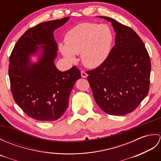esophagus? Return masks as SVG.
Returning <instances> with one entry per match:
<instances>
[{"mask_svg": "<svg viewBox=\"0 0 161 161\" xmlns=\"http://www.w3.org/2000/svg\"><path fill=\"white\" fill-rule=\"evenodd\" d=\"M81 77H84V78H86V77H88V75H87V73H86V72H85V71H83V70L81 72Z\"/></svg>", "mask_w": 161, "mask_h": 161, "instance_id": "34e87169", "label": "esophagus"}]
</instances>
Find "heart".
Segmentation results:
<instances>
[{"label":"heart","mask_w":161,"mask_h":161,"mask_svg":"<svg viewBox=\"0 0 161 161\" xmlns=\"http://www.w3.org/2000/svg\"><path fill=\"white\" fill-rule=\"evenodd\" d=\"M114 42V34L106 24L94 23H80L68 31L65 45L59 49L64 57L73 63L76 54L81 53L82 63L88 68H95L107 59Z\"/></svg>","instance_id":"obj_1"}]
</instances>
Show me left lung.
<instances>
[{"label":"left lung","instance_id":"obj_1","mask_svg":"<svg viewBox=\"0 0 161 161\" xmlns=\"http://www.w3.org/2000/svg\"><path fill=\"white\" fill-rule=\"evenodd\" d=\"M115 46L100 66L87 71L88 81L95 102L102 111L125 115L134 111L149 89L151 61L144 43L129 27L114 19Z\"/></svg>","mask_w":161,"mask_h":161}]
</instances>
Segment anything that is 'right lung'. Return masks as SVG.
<instances>
[{
  "mask_svg": "<svg viewBox=\"0 0 161 161\" xmlns=\"http://www.w3.org/2000/svg\"><path fill=\"white\" fill-rule=\"evenodd\" d=\"M65 17L39 23L20 37L9 57V77L14 100L25 114L36 120L54 121L63 115L75 83L81 78L76 66L61 72L54 65L57 28ZM38 55L32 63L31 57Z\"/></svg>",
  "mask_w": 161,
  "mask_h": 161,
  "instance_id": "right-lung-1",
  "label": "right lung"
}]
</instances>
